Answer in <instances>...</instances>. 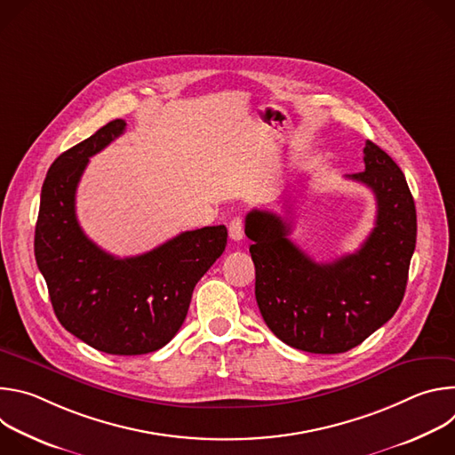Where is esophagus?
I'll use <instances>...</instances> for the list:
<instances>
[{
  "label": "esophagus",
  "instance_id": "34e87169",
  "mask_svg": "<svg viewBox=\"0 0 455 455\" xmlns=\"http://www.w3.org/2000/svg\"><path fill=\"white\" fill-rule=\"evenodd\" d=\"M228 235L234 241H241L244 235V227H243V220L241 218H234L228 225Z\"/></svg>",
  "mask_w": 455,
  "mask_h": 455
}]
</instances>
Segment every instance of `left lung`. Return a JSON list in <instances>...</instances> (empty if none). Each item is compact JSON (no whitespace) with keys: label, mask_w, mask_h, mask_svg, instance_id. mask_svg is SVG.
Instances as JSON below:
<instances>
[{"label":"left lung","mask_w":455,"mask_h":455,"mask_svg":"<svg viewBox=\"0 0 455 455\" xmlns=\"http://www.w3.org/2000/svg\"><path fill=\"white\" fill-rule=\"evenodd\" d=\"M365 169L346 178L376 198V223L363 244L333 263H315L288 239L281 216L246 214L255 300L267 326L284 344L316 355L346 353L362 344L400 307L416 248V205L396 162L371 140Z\"/></svg>","instance_id":"1"}]
</instances>
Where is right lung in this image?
<instances>
[{
  "mask_svg": "<svg viewBox=\"0 0 455 455\" xmlns=\"http://www.w3.org/2000/svg\"><path fill=\"white\" fill-rule=\"evenodd\" d=\"M125 129L122 118L64 151L41 190L34 251L62 328L108 355L164 347L187 316L194 286L227 246V227L181 232L135 257H115L83 232L76 192L88 160Z\"/></svg>",
  "mask_w": 455,
  "mask_h": 455,
  "instance_id": "1",
  "label": "right lung"
}]
</instances>
